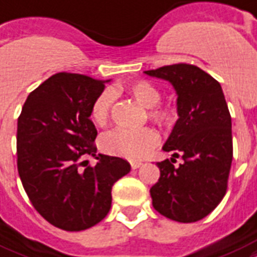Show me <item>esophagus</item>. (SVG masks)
I'll return each mask as SVG.
<instances>
[{"label":"esophagus","mask_w":257,"mask_h":257,"mask_svg":"<svg viewBox=\"0 0 257 257\" xmlns=\"http://www.w3.org/2000/svg\"><path fill=\"white\" fill-rule=\"evenodd\" d=\"M143 163L142 162H131V167L133 168V170H136V168L142 167Z\"/></svg>","instance_id":"esophagus-1"}]
</instances>
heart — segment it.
I'll return each mask as SVG.
<instances>
[{
    "instance_id": "b5f03b06",
    "label": "heart",
    "mask_w": 257,
    "mask_h": 257,
    "mask_svg": "<svg viewBox=\"0 0 257 257\" xmlns=\"http://www.w3.org/2000/svg\"><path fill=\"white\" fill-rule=\"evenodd\" d=\"M115 90H105L94 99L90 114L95 124L105 125L110 117V110L114 101ZM128 93L137 102L147 109H150L151 120L163 125L170 122L172 118L171 111L168 109L156 106L162 99V93L158 87L147 81H140L128 87ZM159 142V137L154 129H125L115 128L105 133L101 139V147L105 152L131 160L142 159L154 150Z\"/></svg>"
}]
</instances>
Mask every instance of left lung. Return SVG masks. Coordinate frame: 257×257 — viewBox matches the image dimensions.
<instances>
[{
  "label": "left lung",
  "mask_w": 257,
  "mask_h": 257,
  "mask_svg": "<svg viewBox=\"0 0 257 257\" xmlns=\"http://www.w3.org/2000/svg\"><path fill=\"white\" fill-rule=\"evenodd\" d=\"M144 74L170 82L176 93V120L163 151L182 155L175 168L158 163L159 181L151 187L155 210L178 222L210 214L226 193L232 166V118L221 85L193 64H172Z\"/></svg>",
  "instance_id": "obj_1"
}]
</instances>
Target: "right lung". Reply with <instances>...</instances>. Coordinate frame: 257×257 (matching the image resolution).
<instances>
[{
    "mask_svg": "<svg viewBox=\"0 0 257 257\" xmlns=\"http://www.w3.org/2000/svg\"><path fill=\"white\" fill-rule=\"evenodd\" d=\"M107 82L55 74L29 94L17 121V168L25 193L42 217L68 232L102 221L111 187L131 171L126 160L95 154L90 109ZM86 154L98 160L94 168H80Z\"/></svg>",
    "mask_w": 257,
    "mask_h": 257,
    "instance_id": "1",
    "label": "right lung"
}]
</instances>
